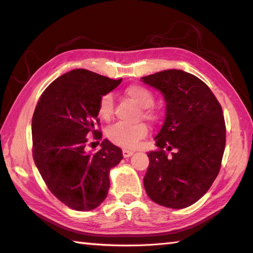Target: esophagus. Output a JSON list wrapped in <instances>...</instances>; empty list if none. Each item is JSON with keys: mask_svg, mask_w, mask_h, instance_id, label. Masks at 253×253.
Segmentation results:
<instances>
[{"mask_svg": "<svg viewBox=\"0 0 253 253\" xmlns=\"http://www.w3.org/2000/svg\"><path fill=\"white\" fill-rule=\"evenodd\" d=\"M132 154H134V152L129 151V149H123V156L124 157H129V156L132 155Z\"/></svg>", "mask_w": 253, "mask_h": 253, "instance_id": "34e87169", "label": "esophagus"}]
</instances>
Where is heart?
Instances as JSON below:
<instances>
[{"mask_svg": "<svg viewBox=\"0 0 253 253\" xmlns=\"http://www.w3.org/2000/svg\"><path fill=\"white\" fill-rule=\"evenodd\" d=\"M128 99L140 107L139 118L143 117L148 122H155L158 118V111L153 108L155 97L151 89L140 84H131L124 90ZM98 117L104 122H109L114 116V101L110 93L102 96L98 104L97 109ZM148 128L144 123H138L135 125L127 126L123 124H116L108 128L107 137L111 143L124 148H134L139 143V140L147 136Z\"/></svg>", "mask_w": 253, "mask_h": 253, "instance_id": "1", "label": "heart"}]
</instances>
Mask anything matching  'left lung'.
<instances>
[{
	"mask_svg": "<svg viewBox=\"0 0 253 253\" xmlns=\"http://www.w3.org/2000/svg\"><path fill=\"white\" fill-rule=\"evenodd\" d=\"M166 101L164 125L147 153L144 186L149 199L170 209H184L207 193L221 169L225 122L220 102L207 84L182 70L143 77Z\"/></svg>",
	"mask_w": 253,
	"mask_h": 253,
	"instance_id": "left-lung-1",
	"label": "left lung"
}]
</instances>
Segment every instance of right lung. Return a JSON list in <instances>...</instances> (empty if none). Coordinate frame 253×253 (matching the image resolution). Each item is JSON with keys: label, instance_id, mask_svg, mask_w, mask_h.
<instances>
[{"label": "right lung", "instance_id": "add662e5", "mask_svg": "<svg viewBox=\"0 0 253 253\" xmlns=\"http://www.w3.org/2000/svg\"><path fill=\"white\" fill-rule=\"evenodd\" d=\"M122 83L75 69L60 76L42 92L32 117V156L51 193L77 211H90L108 194L109 170L123 160L109 140L87 153L92 135L101 139L97 109L100 98Z\"/></svg>", "mask_w": 253, "mask_h": 253}]
</instances>
